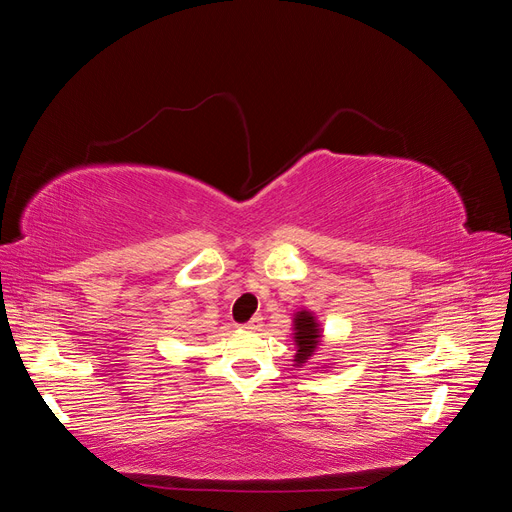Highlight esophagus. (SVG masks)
<instances>
[{
	"label": "esophagus",
	"mask_w": 512,
	"mask_h": 512,
	"mask_svg": "<svg viewBox=\"0 0 512 512\" xmlns=\"http://www.w3.org/2000/svg\"><path fill=\"white\" fill-rule=\"evenodd\" d=\"M260 324H262V318H260V316H254L250 322L241 324V327H243V329H247V331H258V329H260Z\"/></svg>",
	"instance_id": "1"
}]
</instances>
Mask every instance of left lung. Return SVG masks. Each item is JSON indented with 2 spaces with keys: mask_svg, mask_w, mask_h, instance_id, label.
<instances>
[{
  "mask_svg": "<svg viewBox=\"0 0 512 512\" xmlns=\"http://www.w3.org/2000/svg\"><path fill=\"white\" fill-rule=\"evenodd\" d=\"M320 339L318 324L314 316L309 312H299L297 318H294V342H297V354H294V361L299 365L305 363L309 356L314 354L316 346Z\"/></svg>",
  "mask_w": 512,
  "mask_h": 512,
  "instance_id": "1",
  "label": "left lung"
}]
</instances>
